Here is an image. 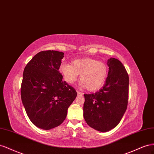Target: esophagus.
<instances>
[{
  "instance_id": "34e87169",
  "label": "esophagus",
  "mask_w": 154,
  "mask_h": 154,
  "mask_svg": "<svg viewBox=\"0 0 154 154\" xmlns=\"http://www.w3.org/2000/svg\"><path fill=\"white\" fill-rule=\"evenodd\" d=\"M77 93L78 95H82L83 94L82 93V92H81V91H77Z\"/></svg>"
}]
</instances>
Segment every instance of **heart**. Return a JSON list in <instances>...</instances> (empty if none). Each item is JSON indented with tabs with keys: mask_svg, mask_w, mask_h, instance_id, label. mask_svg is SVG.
Returning a JSON list of instances; mask_svg holds the SVG:
<instances>
[{
	"mask_svg": "<svg viewBox=\"0 0 154 154\" xmlns=\"http://www.w3.org/2000/svg\"><path fill=\"white\" fill-rule=\"evenodd\" d=\"M59 71L64 80L69 85H72L80 75V82L82 87L90 91L99 90L103 86L108 73L106 63L95 59L84 57L72 61V65L61 64Z\"/></svg>",
	"mask_w": 154,
	"mask_h": 154,
	"instance_id": "heart-1",
	"label": "heart"
}]
</instances>
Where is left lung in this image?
<instances>
[{
    "mask_svg": "<svg viewBox=\"0 0 154 154\" xmlns=\"http://www.w3.org/2000/svg\"><path fill=\"white\" fill-rule=\"evenodd\" d=\"M109 70L106 83L95 94H84V118L91 128L108 131L119 123L128 100L129 77L121 61L108 60Z\"/></svg>",
    "mask_w": 154,
    "mask_h": 154,
    "instance_id": "left-lung-1",
    "label": "left lung"
}]
</instances>
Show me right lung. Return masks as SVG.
Returning <instances> with one entry per match:
<instances>
[{
    "mask_svg": "<svg viewBox=\"0 0 154 154\" xmlns=\"http://www.w3.org/2000/svg\"><path fill=\"white\" fill-rule=\"evenodd\" d=\"M64 53H38L26 64L21 84L22 102L33 125L44 130L59 126L77 95L59 71Z\"/></svg>",
    "mask_w": 154,
    "mask_h": 154,
    "instance_id": "add662e5",
    "label": "right lung"
}]
</instances>
